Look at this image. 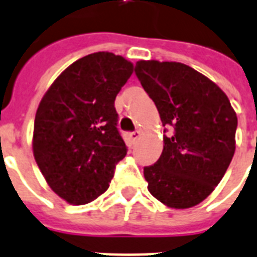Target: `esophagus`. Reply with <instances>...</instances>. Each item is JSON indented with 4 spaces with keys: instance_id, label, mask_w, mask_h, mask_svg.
Segmentation results:
<instances>
[{
    "instance_id": "34e87169",
    "label": "esophagus",
    "mask_w": 257,
    "mask_h": 257,
    "mask_svg": "<svg viewBox=\"0 0 257 257\" xmlns=\"http://www.w3.org/2000/svg\"><path fill=\"white\" fill-rule=\"evenodd\" d=\"M140 137H141V132H140V131H135V132L131 133V139H132V141H137Z\"/></svg>"
}]
</instances>
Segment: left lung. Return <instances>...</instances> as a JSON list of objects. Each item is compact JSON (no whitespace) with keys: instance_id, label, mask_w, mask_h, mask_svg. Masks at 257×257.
Returning a JSON list of instances; mask_svg holds the SVG:
<instances>
[{"instance_id":"1","label":"left lung","mask_w":257,"mask_h":257,"mask_svg":"<svg viewBox=\"0 0 257 257\" xmlns=\"http://www.w3.org/2000/svg\"><path fill=\"white\" fill-rule=\"evenodd\" d=\"M136 75L158 109L161 157L144 168L148 190L170 208L201 203L222 181L235 153L236 112L212 80L178 62L139 60Z\"/></svg>"}]
</instances>
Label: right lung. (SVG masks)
Returning a JSON list of instances; mask_svg holds the SVG:
<instances>
[{"instance_id":"add662e5","label":"right lung","mask_w":257,"mask_h":257,"mask_svg":"<svg viewBox=\"0 0 257 257\" xmlns=\"http://www.w3.org/2000/svg\"><path fill=\"white\" fill-rule=\"evenodd\" d=\"M132 72L122 56L89 54L68 66L42 97L33 153L47 185L70 204L100 197L126 154L114 99Z\"/></svg>"}]
</instances>
